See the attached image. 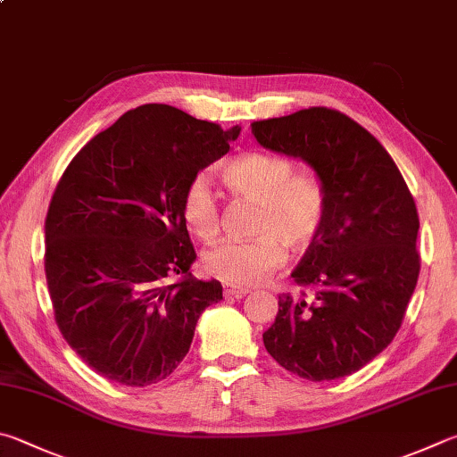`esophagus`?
<instances>
[{"label":"esophagus","mask_w":457,"mask_h":457,"mask_svg":"<svg viewBox=\"0 0 457 457\" xmlns=\"http://www.w3.org/2000/svg\"><path fill=\"white\" fill-rule=\"evenodd\" d=\"M245 294H250L247 287H239V286H223V295L231 297V300H242Z\"/></svg>","instance_id":"obj_1"}]
</instances>
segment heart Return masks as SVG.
Listing matches in <instances>:
<instances>
[{
  "mask_svg": "<svg viewBox=\"0 0 457 457\" xmlns=\"http://www.w3.org/2000/svg\"><path fill=\"white\" fill-rule=\"evenodd\" d=\"M223 179L234 195L260 205L255 239H221L204 253L212 276L234 286H252L270 276L286 260L284 244L294 252L308 250L326 221V189L310 173H295L292 160L253 152L236 157L223 168ZM181 215L197 237L212 239L221 226L220 197L212 181L197 173L181 195Z\"/></svg>",
  "mask_w": 457,
  "mask_h": 457,
  "instance_id": "1",
  "label": "heart"
}]
</instances>
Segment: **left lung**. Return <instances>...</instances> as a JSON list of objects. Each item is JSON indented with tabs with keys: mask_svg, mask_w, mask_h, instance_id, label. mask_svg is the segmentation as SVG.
Here are the masks:
<instances>
[{
	"mask_svg": "<svg viewBox=\"0 0 457 457\" xmlns=\"http://www.w3.org/2000/svg\"><path fill=\"white\" fill-rule=\"evenodd\" d=\"M270 152L310 165L326 189L320 236L292 271L310 297L279 295L263 345L310 381L345 378L392 344L416 289V202L392 157L368 129L328 107L252 123Z\"/></svg>",
	"mask_w": 457,
	"mask_h": 457,
	"instance_id": "1",
	"label": "left lung"
}]
</instances>
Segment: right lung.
I'll return each instance as SVG.
<instances>
[{"instance_id":"obj_1","label":"right lung","mask_w":457,"mask_h":457,"mask_svg":"<svg viewBox=\"0 0 457 457\" xmlns=\"http://www.w3.org/2000/svg\"><path fill=\"white\" fill-rule=\"evenodd\" d=\"M239 131L145 104L65 170L46 218V278L57 328L99 376L131 387L165 379L204 310L223 300L218 279L189 271L181 195Z\"/></svg>"}]
</instances>
